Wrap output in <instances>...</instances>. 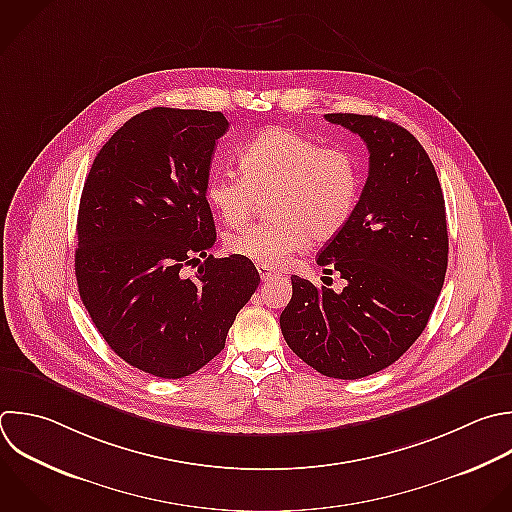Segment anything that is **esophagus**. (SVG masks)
Returning a JSON list of instances; mask_svg holds the SVG:
<instances>
[{"mask_svg":"<svg viewBox=\"0 0 512 512\" xmlns=\"http://www.w3.org/2000/svg\"><path fill=\"white\" fill-rule=\"evenodd\" d=\"M258 272H260L262 282H270V280H274V278L280 276V272H274V270H270V268H266V266H258Z\"/></svg>","mask_w":512,"mask_h":512,"instance_id":"obj_1","label":"esophagus"}]
</instances>
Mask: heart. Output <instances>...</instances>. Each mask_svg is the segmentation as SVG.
<instances>
[{
  "label": "heart",
  "mask_w": 512,
  "mask_h": 512,
  "mask_svg": "<svg viewBox=\"0 0 512 512\" xmlns=\"http://www.w3.org/2000/svg\"><path fill=\"white\" fill-rule=\"evenodd\" d=\"M238 172H216L206 198L232 228L244 226L266 198L270 220L226 238L228 252L278 268L308 240L326 242L350 220L362 186L358 158L288 128H270L240 150Z\"/></svg>",
  "instance_id": "b5f03b06"
}]
</instances>
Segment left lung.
Listing matches in <instances>:
<instances>
[{"label": "left lung", "mask_w": 512, "mask_h": 512, "mask_svg": "<svg viewBox=\"0 0 512 512\" xmlns=\"http://www.w3.org/2000/svg\"><path fill=\"white\" fill-rule=\"evenodd\" d=\"M368 148V178L348 224L318 264L346 280L342 292L292 276L280 314L284 340L324 376L356 380L398 360L422 334L444 284V196L420 142L378 116L326 114Z\"/></svg>", "instance_id": "left-lung-1"}]
</instances>
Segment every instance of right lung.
I'll list each match as a JSON object with an SVG mask.
<instances>
[{
    "instance_id": "right-lung-1",
    "label": "right lung",
    "mask_w": 512,
    "mask_h": 512,
    "mask_svg": "<svg viewBox=\"0 0 512 512\" xmlns=\"http://www.w3.org/2000/svg\"><path fill=\"white\" fill-rule=\"evenodd\" d=\"M220 112L152 108L98 152L78 212L80 298L108 346L158 378H184L226 344L260 284L242 256L214 258L206 186ZM186 265H198L194 279Z\"/></svg>"
}]
</instances>
